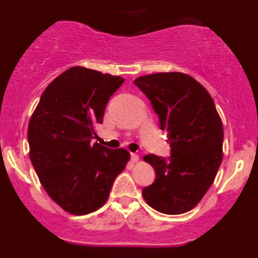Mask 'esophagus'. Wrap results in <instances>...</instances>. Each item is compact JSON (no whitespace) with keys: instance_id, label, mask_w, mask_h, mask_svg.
<instances>
[{"instance_id":"esophagus-1","label":"esophagus","mask_w":258,"mask_h":258,"mask_svg":"<svg viewBox=\"0 0 258 258\" xmlns=\"http://www.w3.org/2000/svg\"><path fill=\"white\" fill-rule=\"evenodd\" d=\"M138 160H139V155H138V154L131 153V161H132V162H137Z\"/></svg>"}]
</instances>
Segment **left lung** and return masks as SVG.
<instances>
[{"label":"left lung","instance_id":"8db88e82","mask_svg":"<svg viewBox=\"0 0 258 258\" xmlns=\"http://www.w3.org/2000/svg\"><path fill=\"white\" fill-rule=\"evenodd\" d=\"M135 85L152 103L171 147L168 159L154 154L144 156L156 178L142 194L156 211L184 214L203 199L220 168L221 117L205 87L185 74H150L136 79Z\"/></svg>","mask_w":258,"mask_h":258}]
</instances>
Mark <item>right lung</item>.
<instances>
[{"instance_id":"right-lung-1","label":"right lung","mask_w":258,"mask_h":258,"mask_svg":"<svg viewBox=\"0 0 258 258\" xmlns=\"http://www.w3.org/2000/svg\"><path fill=\"white\" fill-rule=\"evenodd\" d=\"M125 79L84 67L65 70L47 86L28 128L31 164L41 184L73 215L97 211L130 153L109 149L94 138L109 99Z\"/></svg>"}]
</instances>
